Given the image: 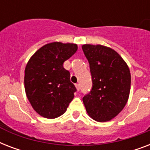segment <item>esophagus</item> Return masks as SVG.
<instances>
[{
    "instance_id": "esophagus-1",
    "label": "esophagus",
    "mask_w": 150,
    "mask_h": 150,
    "mask_svg": "<svg viewBox=\"0 0 150 150\" xmlns=\"http://www.w3.org/2000/svg\"><path fill=\"white\" fill-rule=\"evenodd\" d=\"M75 87H76V89H77L78 91H79V89H80V85H79V84H75Z\"/></svg>"
}]
</instances>
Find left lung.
<instances>
[{
    "label": "left lung",
    "instance_id": "8db88e82",
    "mask_svg": "<svg viewBox=\"0 0 150 150\" xmlns=\"http://www.w3.org/2000/svg\"><path fill=\"white\" fill-rule=\"evenodd\" d=\"M89 63L91 91L82 98L86 111L100 122L110 121L123 110L128 100L131 74L127 64L113 49L102 45L82 47Z\"/></svg>",
    "mask_w": 150,
    "mask_h": 150
}]
</instances>
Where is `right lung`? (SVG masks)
<instances>
[{"instance_id": "1", "label": "right lung", "mask_w": 150, "mask_h": 150, "mask_svg": "<svg viewBox=\"0 0 150 150\" xmlns=\"http://www.w3.org/2000/svg\"><path fill=\"white\" fill-rule=\"evenodd\" d=\"M78 50L75 43L54 42L40 48L25 69V90L32 107L46 118H56L68 108L76 88L64 62Z\"/></svg>"}]
</instances>
